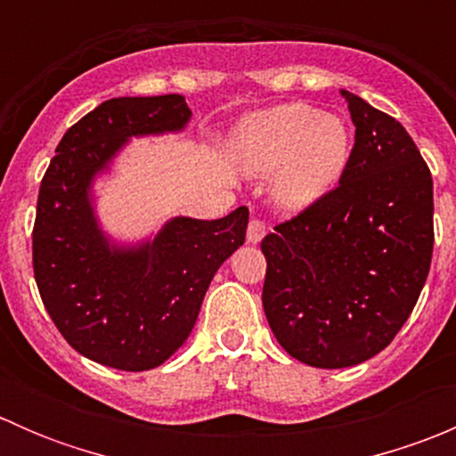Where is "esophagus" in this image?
I'll return each instance as SVG.
<instances>
[{
  "label": "esophagus",
  "mask_w": 456,
  "mask_h": 456,
  "mask_svg": "<svg viewBox=\"0 0 456 456\" xmlns=\"http://www.w3.org/2000/svg\"><path fill=\"white\" fill-rule=\"evenodd\" d=\"M265 223L257 218H251L249 220V227H247V242H251V245H257V242L265 238Z\"/></svg>",
  "instance_id": "1"
}]
</instances>
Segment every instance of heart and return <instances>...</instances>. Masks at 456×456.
<instances>
[{
  "label": "heart",
  "instance_id": "1",
  "mask_svg": "<svg viewBox=\"0 0 456 456\" xmlns=\"http://www.w3.org/2000/svg\"><path fill=\"white\" fill-rule=\"evenodd\" d=\"M233 156L247 176H269L271 202L300 214L333 190L351 159V132L335 114L284 103L233 130Z\"/></svg>",
  "mask_w": 456,
  "mask_h": 456
}]
</instances>
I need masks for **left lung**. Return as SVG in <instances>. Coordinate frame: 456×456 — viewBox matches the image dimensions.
Segmentation results:
<instances>
[{
  "mask_svg": "<svg viewBox=\"0 0 456 456\" xmlns=\"http://www.w3.org/2000/svg\"><path fill=\"white\" fill-rule=\"evenodd\" d=\"M355 145L339 187L262 240V306L280 346L315 369L384 351L424 289L432 178L402 123L342 90Z\"/></svg>",
  "mask_w": 456,
  "mask_h": 456,
  "instance_id": "obj_1",
  "label": "left lung"
}]
</instances>
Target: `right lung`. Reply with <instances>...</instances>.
Returning <instances> with one entry per match:
<instances>
[{
  "instance_id": "1",
  "label": "right lung",
  "mask_w": 456,
  "mask_h": 456,
  "mask_svg": "<svg viewBox=\"0 0 456 456\" xmlns=\"http://www.w3.org/2000/svg\"><path fill=\"white\" fill-rule=\"evenodd\" d=\"M185 96H121L63 134L39 187L32 266L45 311L77 353L118 370H150L190 338L202 297L242 247L249 209L218 220L174 216L141 240H117L96 214L94 183L127 142L178 134Z\"/></svg>"
}]
</instances>
